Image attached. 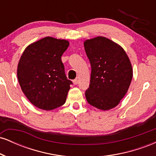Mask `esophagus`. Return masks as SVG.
<instances>
[{
    "label": "esophagus",
    "instance_id": "esophagus-1",
    "mask_svg": "<svg viewBox=\"0 0 156 156\" xmlns=\"http://www.w3.org/2000/svg\"><path fill=\"white\" fill-rule=\"evenodd\" d=\"M73 83L75 84V85H77V84L78 83V78H76L75 80H73Z\"/></svg>",
    "mask_w": 156,
    "mask_h": 156
}]
</instances>
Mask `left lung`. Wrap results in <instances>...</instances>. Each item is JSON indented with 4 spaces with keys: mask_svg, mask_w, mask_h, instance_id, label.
Instances as JSON below:
<instances>
[{
    "mask_svg": "<svg viewBox=\"0 0 156 156\" xmlns=\"http://www.w3.org/2000/svg\"><path fill=\"white\" fill-rule=\"evenodd\" d=\"M92 72L87 101L101 110H109L119 104L128 92L133 69L128 55L120 45L103 37L84 42Z\"/></svg>",
    "mask_w": 156,
    "mask_h": 156,
    "instance_id": "1",
    "label": "left lung"
}]
</instances>
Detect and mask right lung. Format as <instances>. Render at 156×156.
Listing matches in <instances>:
<instances>
[{
	"mask_svg": "<svg viewBox=\"0 0 156 156\" xmlns=\"http://www.w3.org/2000/svg\"><path fill=\"white\" fill-rule=\"evenodd\" d=\"M69 42L51 37L28 45L17 66V78L21 89L37 108L49 111L64 105L69 85L62 62Z\"/></svg>",
	"mask_w": 156,
	"mask_h": 156,
	"instance_id": "obj_1",
	"label": "right lung"
}]
</instances>
